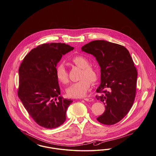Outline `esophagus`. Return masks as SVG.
Instances as JSON below:
<instances>
[{"instance_id":"1","label":"esophagus","mask_w":156,"mask_h":156,"mask_svg":"<svg viewBox=\"0 0 156 156\" xmlns=\"http://www.w3.org/2000/svg\"><path fill=\"white\" fill-rule=\"evenodd\" d=\"M83 99L85 101H88V102H92V101H94V99H92V98H83Z\"/></svg>"}]
</instances>
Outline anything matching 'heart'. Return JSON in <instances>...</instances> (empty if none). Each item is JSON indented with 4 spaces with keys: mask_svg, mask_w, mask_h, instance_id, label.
Listing matches in <instances>:
<instances>
[{
    "mask_svg": "<svg viewBox=\"0 0 156 156\" xmlns=\"http://www.w3.org/2000/svg\"><path fill=\"white\" fill-rule=\"evenodd\" d=\"M71 62L76 67L82 68L81 80L79 81L73 83L66 90L67 95L71 98H82L87 95L90 86L91 81L94 83L97 81L98 77L96 68L89 66L88 59L85 57L78 55L71 59ZM55 75L57 80L62 83L68 82V73L64 66L59 64L55 68Z\"/></svg>",
    "mask_w": 156,
    "mask_h": 156,
    "instance_id": "b5f03b06",
    "label": "heart"
}]
</instances>
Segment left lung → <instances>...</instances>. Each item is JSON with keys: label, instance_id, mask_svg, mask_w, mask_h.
Returning <instances> with one entry per match:
<instances>
[{"label": "left lung", "instance_id": "left-lung-1", "mask_svg": "<svg viewBox=\"0 0 156 156\" xmlns=\"http://www.w3.org/2000/svg\"><path fill=\"white\" fill-rule=\"evenodd\" d=\"M82 51L93 55L101 67V84L98 100L105 106L97 120L106 125L123 119L133 104L137 72L129 51L121 45L95 40L84 45Z\"/></svg>", "mask_w": 156, "mask_h": 156}]
</instances>
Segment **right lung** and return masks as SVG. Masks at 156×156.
<instances>
[{
	"label": "right lung",
	"instance_id": "obj_1",
	"mask_svg": "<svg viewBox=\"0 0 156 156\" xmlns=\"http://www.w3.org/2000/svg\"><path fill=\"white\" fill-rule=\"evenodd\" d=\"M74 48L60 43L40 45L26 55L19 68L18 97L31 117L45 128L63 124L73 102L59 96L55 68L62 55Z\"/></svg>",
	"mask_w": 156,
	"mask_h": 156
}]
</instances>
